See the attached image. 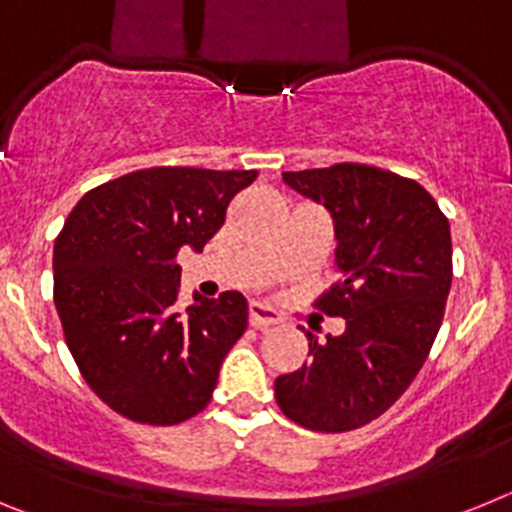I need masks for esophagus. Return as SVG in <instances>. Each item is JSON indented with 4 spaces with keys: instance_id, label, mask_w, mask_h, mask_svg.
Here are the masks:
<instances>
[{
    "instance_id": "34e87169",
    "label": "esophagus",
    "mask_w": 512,
    "mask_h": 512,
    "mask_svg": "<svg viewBox=\"0 0 512 512\" xmlns=\"http://www.w3.org/2000/svg\"><path fill=\"white\" fill-rule=\"evenodd\" d=\"M248 323L253 328H269V325H277L279 323V315L271 307L261 305V302H253L251 310H248Z\"/></svg>"
}]
</instances>
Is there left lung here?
<instances>
[{
	"label": "left lung",
	"instance_id": "left-lung-1",
	"mask_svg": "<svg viewBox=\"0 0 512 512\" xmlns=\"http://www.w3.org/2000/svg\"><path fill=\"white\" fill-rule=\"evenodd\" d=\"M336 228L341 271L315 305L346 320L310 359L274 382L289 420L320 433L354 431L395 405L428 359L451 289V230L415 179L366 164L284 171Z\"/></svg>",
	"mask_w": 512,
	"mask_h": 512
}]
</instances>
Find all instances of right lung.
Masks as SVG:
<instances>
[{
    "label": "right lung",
    "mask_w": 512,
    "mask_h": 512,
    "mask_svg": "<svg viewBox=\"0 0 512 512\" xmlns=\"http://www.w3.org/2000/svg\"><path fill=\"white\" fill-rule=\"evenodd\" d=\"M256 171L156 166L76 202L53 246V302L94 395L115 413L176 425L202 413L233 343L246 333L241 292L176 305L179 248L202 251Z\"/></svg>",
    "instance_id": "add662e5"
}]
</instances>
